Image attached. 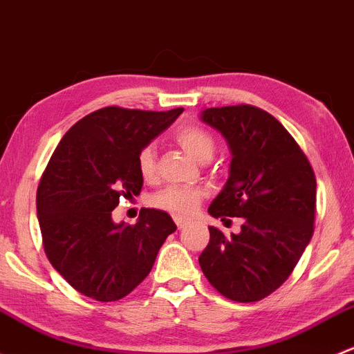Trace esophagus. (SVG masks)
<instances>
[{
  "label": "esophagus",
  "instance_id": "esophagus-1",
  "mask_svg": "<svg viewBox=\"0 0 354 354\" xmlns=\"http://www.w3.org/2000/svg\"><path fill=\"white\" fill-rule=\"evenodd\" d=\"M174 224L178 225V229H183V227L187 225V218L180 217V215H174Z\"/></svg>",
  "mask_w": 354,
  "mask_h": 354
}]
</instances>
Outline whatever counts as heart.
Instances as JSON below:
<instances>
[{"label": "heart", "mask_w": 354, "mask_h": 354, "mask_svg": "<svg viewBox=\"0 0 354 354\" xmlns=\"http://www.w3.org/2000/svg\"><path fill=\"white\" fill-rule=\"evenodd\" d=\"M176 140L189 158L198 162H208L215 152L214 136L207 132L205 129L196 127V125H188V127L178 130ZM137 167H139V173L144 180L151 181L156 178L158 154H156V147L152 144L144 146L139 151V154H137ZM202 196V189L169 187L159 192L158 195H154L152 203L174 215H188L200 205Z\"/></svg>", "instance_id": "1"}]
</instances>
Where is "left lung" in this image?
<instances>
[{
    "mask_svg": "<svg viewBox=\"0 0 354 354\" xmlns=\"http://www.w3.org/2000/svg\"><path fill=\"white\" fill-rule=\"evenodd\" d=\"M200 120L230 151L229 178L208 207L212 217H241L239 234L210 225L200 254L203 274L234 302H258L293 271L314 234L315 176L293 137L251 105L207 109Z\"/></svg>",
    "mask_w": 354,
    "mask_h": 354,
    "instance_id": "obj_1",
    "label": "left lung"
}]
</instances>
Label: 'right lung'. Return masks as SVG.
Wrapping results in <instances>:
<instances>
[{
    "label": "right lung",
    "mask_w": 354,
    "mask_h": 354,
    "mask_svg": "<svg viewBox=\"0 0 354 354\" xmlns=\"http://www.w3.org/2000/svg\"><path fill=\"white\" fill-rule=\"evenodd\" d=\"M183 113L109 106L74 124L37 189V218L54 270L83 295L115 302L129 295L176 230L169 214L142 208L136 225L113 222L120 196L142 188L137 154Z\"/></svg>",
    "instance_id": "obj_1"
}]
</instances>
